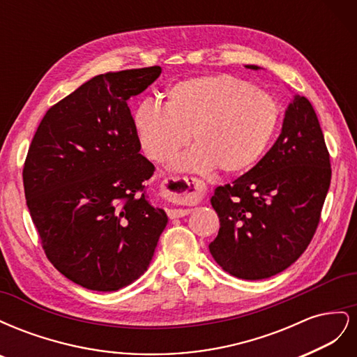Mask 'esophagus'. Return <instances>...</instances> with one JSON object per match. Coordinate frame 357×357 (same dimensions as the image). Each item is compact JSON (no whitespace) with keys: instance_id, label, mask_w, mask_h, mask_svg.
<instances>
[{"instance_id":"1","label":"esophagus","mask_w":357,"mask_h":357,"mask_svg":"<svg viewBox=\"0 0 357 357\" xmlns=\"http://www.w3.org/2000/svg\"><path fill=\"white\" fill-rule=\"evenodd\" d=\"M204 185L193 177H169L164 181V193L165 197L176 202H185L186 199L197 197L202 192ZM190 208H169L168 215L171 219L183 218L189 214Z\"/></svg>"}]
</instances>
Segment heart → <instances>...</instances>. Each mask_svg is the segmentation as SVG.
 Returning <instances> with one entry per match:
<instances>
[{"mask_svg":"<svg viewBox=\"0 0 357 357\" xmlns=\"http://www.w3.org/2000/svg\"><path fill=\"white\" fill-rule=\"evenodd\" d=\"M165 109L144 101L134 113L139 147L153 162L171 160L190 135L197 147L180 158L177 169H214L240 174L255 167L280 123L275 96L228 74L201 75L169 86Z\"/></svg>","mask_w":357,"mask_h":357,"instance_id":"1","label":"heart"}]
</instances>
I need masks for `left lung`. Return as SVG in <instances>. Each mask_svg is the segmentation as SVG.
<instances>
[{
    "label": "left lung",
    "mask_w": 357,
    "mask_h": 357,
    "mask_svg": "<svg viewBox=\"0 0 357 357\" xmlns=\"http://www.w3.org/2000/svg\"><path fill=\"white\" fill-rule=\"evenodd\" d=\"M331 172L317 114L305 96L295 93L269 152L232 185L214 190L210 201L220 220L208 245L214 261L243 280L284 271L316 232Z\"/></svg>",
    "instance_id": "left-lung-1"
}]
</instances>
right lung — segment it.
Returning <instances> with one entry per match:
<instances>
[{
    "label": "right lung",
    "instance_id": "obj_1",
    "mask_svg": "<svg viewBox=\"0 0 357 357\" xmlns=\"http://www.w3.org/2000/svg\"><path fill=\"white\" fill-rule=\"evenodd\" d=\"M160 73L95 75L50 107L32 138L24 167L31 219L49 261L82 287L134 283L168 223L144 190L155 167L139 153L128 107Z\"/></svg>",
    "mask_w": 357,
    "mask_h": 357
}]
</instances>
